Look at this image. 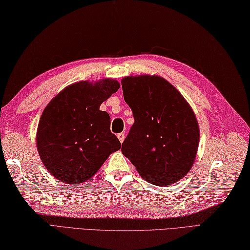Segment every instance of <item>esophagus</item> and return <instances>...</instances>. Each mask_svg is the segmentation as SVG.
I'll return each instance as SVG.
<instances>
[{
    "label": "esophagus",
    "instance_id": "esophagus-1",
    "mask_svg": "<svg viewBox=\"0 0 250 250\" xmlns=\"http://www.w3.org/2000/svg\"><path fill=\"white\" fill-rule=\"evenodd\" d=\"M118 138H119V140H120V142H121V143H123L124 139H125V133H124V132H120V133H118Z\"/></svg>",
    "mask_w": 250,
    "mask_h": 250
}]
</instances>
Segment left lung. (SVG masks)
Returning a JSON list of instances; mask_svg holds the SVG:
<instances>
[{
	"instance_id": "8db88e82",
	"label": "left lung",
	"mask_w": 250,
	"mask_h": 250,
	"mask_svg": "<svg viewBox=\"0 0 250 250\" xmlns=\"http://www.w3.org/2000/svg\"><path fill=\"white\" fill-rule=\"evenodd\" d=\"M122 89L135 119L122 153L150 184L168 186L185 177L199 142V127L190 105L159 76L124 77Z\"/></svg>"
}]
</instances>
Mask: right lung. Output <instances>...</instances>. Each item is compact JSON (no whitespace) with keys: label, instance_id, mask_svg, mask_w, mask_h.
I'll use <instances>...</instances> for the list:
<instances>
[{"label":"right lung","instance_id":"right-lung-1","mask_svg":"<svg viewBox=\"0 0 250 250\" xmlns=\"http://www.w3.org/2000/svg\"><path fill=\"white\" fill-rule=\"evenodd\" d=\"M119 88L114 79L79 82L63 89L45 107L38 125L37 148L55 178L82 184L121 148L110 131V117L100 110L102 103Z\"/></svg>","mask_w":250,"mask_h":250}]
</instances>
